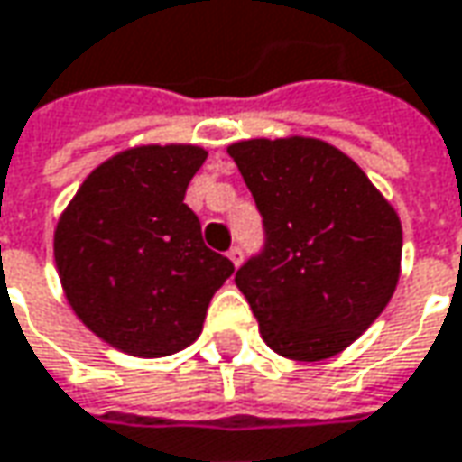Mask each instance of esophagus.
Wrapping results in <instances>:
<instances>
[{"instance_id": "obj_1", "label": "esophagus", "mask_w": 462, "mask_h": 462, "mask_svg": "<svg viewBox=\"0 0 462 462\" xmlns=\"http://www.w3.org/2000/svg\"><path fill=\"white\" fill-rule=\"evenodd\" d=\"M227 258H230L232 263L237 266V263H240V258H243V251H240V245H232L230 251H227Z\"/></svg>"}]
</instances>
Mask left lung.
<instances>
[{"label": "left lung", "mask_w": 462, "mask_h": 462, "mask_svg": "<svg viewBox=\"0 0 462 462\" xmlns=\"http://www.w3.org/2000/svg\"><path fill=\"white\" fill-rule=\"evenodd\" d=\"M263 219V248L237 272L263 342L324 361L390 303L402 227L390 201L342 151L316 138H254L227 149Z\"/></svg>", "instance_id": "8db88e82"}]
</instances>
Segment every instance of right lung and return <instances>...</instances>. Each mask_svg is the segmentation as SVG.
<instances>
[{
    "label": "right lung",
    "mask_w": 462,
    "mask_h": 462,
    "mask_svg": "<svg viewBox=\"0 0 462 462\" xmlns=\"http://www.w3.org/2000/svg\"><path fill=\"white\" fill-rule=\"evenodd\" d=\"M199 146H138L83 180L54 230V261L72 311L104 342L138 358L188 347L214 292L235 272L206 248L185 190Z\"/></svg>",
    "instance_id": "right-lung-1"
}]
</instances>
